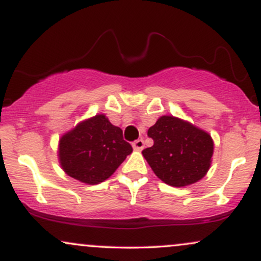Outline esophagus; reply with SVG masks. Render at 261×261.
Instances as JSON below:
<instances>
[{
	"label": "esophagus",
	"instance_id": "esophagus-1",
	"mask_svg": "<svg viewBox=\"0 0 261 261\" xmlns=\"http://www.w3.org/2000/svg\"><path fill=\"white\" fill-rule=\"evenodd\" d=\"M133 147L134 149H136V151H141V149H143V147H145V142H143V140H136L135 142L133 143Z\"/></svg>",
	"mask_w": 261,
	"mask_h": 261
}]
</instances>
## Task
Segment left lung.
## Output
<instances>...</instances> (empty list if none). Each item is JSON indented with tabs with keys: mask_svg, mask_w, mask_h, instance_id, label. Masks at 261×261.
I'll return each instance as SVG.
<instances>
[{
	"mask_svg": "<svg viewBox=\"0 0 261 261\" xmlns=\"http://www.w3.org/2000/svg\"><path fill=\"white\" fill-rule=\"evenodd\" d=\"M153 146L142 151L154 174L170 187L199 181L211 167L214 140L191 122L163 115L148 128Z\"/></svg>",
	"mask_w": 261,
	"mask_h": 261,
	"instance_id": "8db88e82",
	"label": "left lung"
}]
</instances>
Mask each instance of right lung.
I'll list each match as a JSON object with an SVG mask.
<instances>
[{"label": "right lung", "mask_w": 261, "mask_h": 261, "mask_svg": "<svg viewBox=\"0 0 261 261\" xmlns=\"http://www.w3.org/2000/svg\"><path fill=\"white\" fill-rule=\"evenodd\" d=\"M131 152L121 128L114 126L104 114H97L62 135L58 155L68 176L95 185L112 176Z\"/></svg>", "instance_id": "obj_1"}]
</instances>
